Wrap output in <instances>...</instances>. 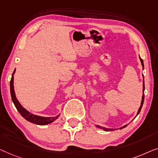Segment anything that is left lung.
Masks as SVG:
<instances>
[{"mask_svg": "<svg viewBox=\"0 0 158 158\" xmlns=\"http://www.w3.org/2000/svg\"><path fill=\"white\" fill-rule=\"evenodd\" d=\"M139 59H140V61H141L142 66H143V67L144 68L143 60L140 57H139ZM143 78H144V77H143ZM143 97H142L141 105H140V106H139V110H138V112H137V115L139 114V112H140V110H141V109H142V106H143V102H144V98H145V94H144V91H145V82H144V79H143ZM127 126V124H126V125H124L123 127H120V128H119V129H120V130H121V129H123V128L126 127ZM96 127H97L99 128V129H102V130H104V131H113V130H116V129H110V128H106V127H101V126H99V125H96Z\"/></svg>", "mask_w": 158, "mask_h": 158, "instance_id": "8db88e82", "label": "left lung"}]
</instances>
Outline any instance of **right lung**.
<instances>
[{"mask_svg": "<svg viewBox=\"0 0 158 158\" xmlns=\"http://www.w3.org/2000/svg\"><path fill=\"white\" fill-rule=\"evenodd\" d=\"M15 69L13 72L12 74L11 79L10 81V94H11V99L12 101L14 104L15 107H16L17 110L19 111V112L21 114L22 117L24 119H26V120L30 122V123L39 124V125H46V124H50L53 123V122L56 120V119L59 117V115H57L56 117H44L38 116V115H34L30 113L28 111L26 110L25 108L23 107V106L19 103V102L18 101V99L15 97V94L14 92V87H13V75L15 74Z\"/></svg>", "mask_w": 158, "mask_h": 158, "instance_id": "add662e5", "label": "right lung"}]
</instances>
